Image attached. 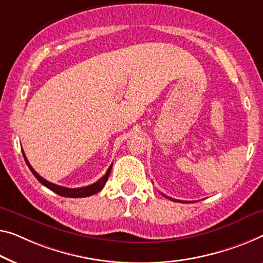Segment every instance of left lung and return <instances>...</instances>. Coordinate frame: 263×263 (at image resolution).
Here are the masks:
<instances>
[{
	"label": "left lung",
	"mask_w": 263,
	"mask_h": 263,
	"mask_svg": "<svg viewBox=\"0 0 263 263\" xmlns=\"http://www.w3.org/2000/svg\"><path fill=\"white\" fill-rule=\"evenodd\" d=\"M162 195L164 196V197H167V196H165V195H164V194H162ZM167 198L171 199V201H177V199H174V198H171V197H167ZM179 202H181V201H179Z\"/></svg>",
	"instance_id": "left-lung-1"
}]
</instances>
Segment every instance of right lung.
Masks as SVG:
<instances>
[{
	"label": "right lung",
	"mask_w": 263,
	"mask_h": 263,
	"mask_svg": "<svg viewBox=\"0 0 263 263\" xmlns=\"http://www.w3.org/2000/svg\"><path fill=\"white\" fill-rule=\"evenodd\" d=\"M23 157H25V160L27 163V165L30 169V171L33 172V175L36 177V179L39 182H40L42 185H45L46 187H48L49 190L54 191V193L60 195V196H64V197H70V198H81V197H87V196H92L94 194L99 193V191L103 189L105 184H106L107 179H108V176L111 174V169H112V165L108 167V170L106 171V174H105L103 177H101L99 181H97L96 183L91 184V185H87V186H82V187H76V189H70V187H65V186H60V185H57V184L54 183H50L48 181H46L45 178H42L40 175L37 174L36 171H35L33 167L28 162V159L26 158V155L25 152H23Z\"/></svg>",
	"instance_id": "add662e5"
}]
</instances>
